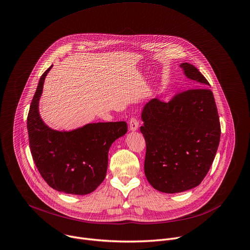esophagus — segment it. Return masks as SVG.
Listing matches in <instances>:
<instances>
[{
  "mask_svg": "<svg viewBox=\"0 0 250 250\" xmlns=\"http://www.w3.org/2000/svg\"><path fill=\"white\" fill-rule=\"evenodd\" d=\"M138 126H139V122H138L136 116H132L129 120V128H130V130L134 131L138 128Z\"/></svg>",
  "mask_w": 250,
  "mask_h": 250,
  "instance_id": "obj_1",
  "label": "esophagus"
}]
</instances>
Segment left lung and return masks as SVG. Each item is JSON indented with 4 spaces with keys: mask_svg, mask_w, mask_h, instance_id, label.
<instances>
[{
    "mask_svg": "<svg viewBox=\"0 0 250 250\" xmlns=\"http://www.w3.org/2000/svg\"><path fill=\"white\" fill-rule=\"evenodd\" d=\"M181 67L199 87L178 92L168 102L154 98L141 115L145 176L155 189L165 193L200 185L212 166L221 136L215 99L205 88L210 85L208 80L188 62Z\"/></svg>",
    "mask_w": 250,
    "mask_h": 250,
    "instance_id": "left-lung-1",
    "label": "left lung"
}]
</instances>
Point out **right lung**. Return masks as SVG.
<instances>
[{"label": "right lung", "mask_w": 250, "mask_h": 250, "mask_svg": "<svg viewBox=\"0 0 250 250\" xmlns=\"http://www.w3.org/2000/svg\"><path fill=\"white\" fill-rule=\"evenodd\" d=\"M40 77L27 116L29 146L41 177L54 189L85 195L104 181L112 143L127 131L125 122L88 124L72 131L49 128L40 119L38 102L45 77Z\"/></svg>", "instance_id": "1"}]
</instances>
